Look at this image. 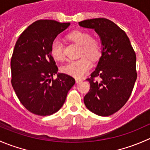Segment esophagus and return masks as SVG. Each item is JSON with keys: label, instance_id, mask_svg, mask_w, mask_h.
<instances>
[{"label": "esophagus", "instance_id": "34e87169", "mask_svg": "<svg viewBox=\"0 0 150 150\" xmlns=\"http://www.w3.org/2000/svg\"><path fill=\"white\" fill-rule=\"evenodd\" d=\"M75 81H76L77 83H79L82 82L83 80L82 79H80V78H76V79H75Z\"/></svg>", "mask_w": 150, "mask_h": 150}]
</instances>
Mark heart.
I'll return each mask as SVG.
<instances>
[{
	"instance_id": "obj_1",
	"label": "heart",
	"mask_w": 150,
	"mask_h": 150,
	"mask_svg": "<svg viewBox=\"0 0 150 150\" xmlns=\"http://www.w3.org/2000/svg\"><path fill=\"white\" fill-rule=\"evenodd\" d=\"M67 38L70 41L81 46L80 57L78 60L70 61L62 68L65 74L80 78L84 76L91 67L92 61L98 59L101 55V44L98 40L91 38L88 32L83 30H75L67 35ZM51 54L53 58L59 62L64 59V46L58 39H55L51 43Z\"/></svg>"
}]
</instances>
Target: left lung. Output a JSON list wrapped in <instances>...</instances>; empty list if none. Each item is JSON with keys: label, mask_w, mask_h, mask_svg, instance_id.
Listing matches in <instances>:
<instances>
[{"label": "left lung", "mask_w": 150, "mask_h": 150, "mask_svg": "<svg viewBox=\"0 0 150 150\" xmlns=\"http://www.w3.org/2000/svg\"><path fill=\"white\" fill-rule=\"evenodd\" d=\"M85 28L93 29L102 46V57L87 81L90 90L85 96L86 107L99 116H110L122 108L129 99L137 78L135 51L125 32L104 18L80 22ZM99 76L101 82L94 81Z\"/></svg>", "instance_id": "1"}]
</instances>
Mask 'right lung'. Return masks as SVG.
Here are the masks:
<instances>
[{
	"mask_svg": "<svg viewBox=\"0 0 150 150\" xmlns=\"http://www.w3.org/2000/svg\"><path fill=\"white\" fill-rule=\"evenodd\" d=\"M69 25V22L38 20L20 35L15 44L11 60V85L22 105L33 114L46 116L57 112L75 83L70 75L57 73L51 54L52 42Z\"/></svg>",
	"mask_w": 150,
	"mask_h": 150,
	"instance_id": "add662e5",
	"label": "right lung"
}]
</instances>
